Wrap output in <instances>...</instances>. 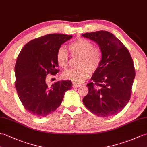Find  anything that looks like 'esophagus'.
<instances>
[{
	"instance_id": "obj_1",
	"label": "esophagus",
	"mask_w": 147,
	"mask_h": 147,
	"mask_svg": "<svg viewBox=\"0 0 147 147\" xmlns=\"http://www.w3.org/2000/svg\"><path fill=\"white\" fill-rule=\"evenodd\" d=\"M80 86H81L80 84L76 83H73V87H74V88H78V87H80Z\"/></svg>"
}]
</instances>
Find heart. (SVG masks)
<instances>
[{
  "label": "heart",
  "instance_id": "obj_1",
  "mask_svg": "<svg viewBox=\"0 0 147 147\" xmlns=\"http://www.w3.org/2000/svg\"><path fill=\"white\" fill-rule=\"evenodd\" d=\"M72 56H79L80 59L78 69H72L63 73L65 79L75 83H82L89 76L90 71L95 72L100 65L102 54L100 49L95 47L93 43L83 38L74 40L69 45ZM69 54L64 47H60L56 54V60L62 68L68 67Z\"/></svg>",
  "mask_w": 147,
  "mask_h": 147
}]
</instances>
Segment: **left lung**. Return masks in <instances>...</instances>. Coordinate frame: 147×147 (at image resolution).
<instances>
[{
	"mask_svg": "<svg viewBox=\"0 0 147 147\" xmlns=\"http://www.w3.org/2000/svg\"><path fill=\"white\" fill-rule=\"evenodd\" d=\"M98 45L102 54L100 65L87 84L88 93L83 102L98 116L119 113L128 103L135 70L128 50L113 34L106 31L82 35Z\"/></svg>",
	"mask_w": 147,
	"mask_h": 147,
	"instance_id": "8db88e82",
	"label": "left lung"
}]
</instances>
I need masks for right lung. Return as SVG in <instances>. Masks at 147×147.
Segmentation results:
<instances>
[{
  "mask_svg": "<svg viewBox=\"0 0 147 147\" xmlns=\"http://www.w3.org/2000/svg\"><path fill=\"white\" fill-rule=\"evenodd\" d=\"M72 38L64 34H49L33 39L24 45L15 65V87L26 110L38 117L55 111L65 93L71 88L69 80L49 85L46 77L59 71L56 54L62 43Z\"/></svg>",
  "mask_w": 147,
  "mask_h": 147,
  "instance_id": "add662e5",
  "label": "right lung"
}]
</instances>
